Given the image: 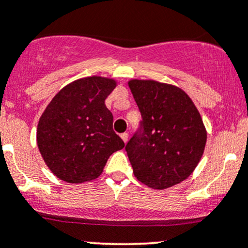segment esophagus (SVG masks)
Wrapping results in <instances>:
<instances>
[{
	"label": "esophagus",
	"instance_id": "esophagus-1",
	"mask_svg": "<svg viewBox=\"0 0 248 248\" xmlns=\"http://www.w3.org/2000/svg\"><path fill=\"white\" fill-rule=\"evenodd\" d=\"M121 139L124 140V142L128 141V133H122V134H121Z\"/></svg>",
	"mask_w": 248,
	"mask_h": 248
}]
</instances>
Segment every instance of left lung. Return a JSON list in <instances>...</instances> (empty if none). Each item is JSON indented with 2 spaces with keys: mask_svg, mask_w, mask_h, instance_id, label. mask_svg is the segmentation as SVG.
Segmentation results:
<instances>
[{
  "mask_svg": "<svg viewBox=\"0 0 248 248\" xmlns=\"http://www.w3.org/2000/svg\"><path fill=\"white\" fill-rule=\"evenodd\" d=\"M128 86L142 117L126 145L134 176L159 191L175 186L194 171L204 154L206 129L201 114L175 85L132 79Z\"/></svg>",
  "mask_w": 248,
  "mask_h": 248,
  "instance_id": "obj_1",
  "label": "left lung"
}]
</instances>
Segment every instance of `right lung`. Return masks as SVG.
Here are the masks:
<instances>
[{"instance_id": "obj_1", "label": "right lung", "mask_w": 248, "mask_h": 248, "mask_svg": "<svg viewBox=\"0 0 248 248\" xmlns=\"http://www.w3.org/2000/svg\"><path fill=\"white\" fill-rule=\"evenodd\" d=\"M115 79L87 77L60 90L39 119L37 145L52 174L69 184L97 179L124 142L112 131L106 98Z\"/></svg>"}]
</instances>
